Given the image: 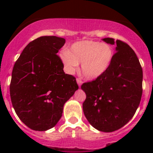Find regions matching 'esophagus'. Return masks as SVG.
Wrapping results in <instances>:
<instances>
[{"label": "esophagus", "mask_w": 153, "mask_h": 153, "mask_svg": "<svg viewBox=\"0 0 153 153\" xmlns=\"http://www.w3.org/2000/svg\"><path fill=\"white\" fill-rule=\"evenodd\" d=\"M76 82H77L78 85H79V87H80L81 84H82V83H83V81L81 80V79H79V78H76Z\"/></svg>", "instance_id": "esophagus-1"}]
</instances>
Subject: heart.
I'll use <instances>...</instances> for the list:
<instances>
[{
    "instance_id": "heart-1",
    "label": "heart",
    "mask_w": 153,
    "mask_h": 153,
    "mask_svg": "<svg viewBox=\"0 0 153 153\" xmlns=\"http://www.w3.org/2000/svg\"><path fill=\"white\" fill-rule=\"evenodd\" d=\"M113 56L110 46L100 42L85 40L73 44L70 51H63L61 59L69 73L75 72L79 63H82L83 76L93 79L106 72Z\"/></svg>"
}]
</instances>
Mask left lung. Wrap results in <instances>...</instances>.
<instances>
[{
    "instance_id": "obj_1",
    "label": "left lung",
    "mask_w": 153,
    "mask_h": 153,
    "mask_svg": "<svg viewBox=\"0 0 153 153\" xmlns=\"http://www.w3.org/2000/svg\"><path fill=\"white\" fill-rule=\"evenodd\" d=\"M114 44L110 37L104 38ZM117 52L109 68L97 79L83 83L85 117L95 129L110 132L122 128L132 118L143 94V69L134 51L117 40Z\"/></svg>"
}]
</instances>
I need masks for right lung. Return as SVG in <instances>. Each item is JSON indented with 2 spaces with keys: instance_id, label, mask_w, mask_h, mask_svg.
<instances>
[{
  "instance_id": "obj_1",
  "label": "right lung",
  "mask_w": 153,
  "mask_h": 153,
  "mask_svg": "<svg viewBox=\"0 0 153 153\" xmlns=\"http://www.w3.org/2000/svg\"><path fill=\"white\" fill-rule=\"evenodd\" d=\"M65 39L44 36L30 42L12 71L10 95L19 119L30 129L46 131L62 117L63 105L78 90L56 53Z\"/></svg>"
}]
</instances>
